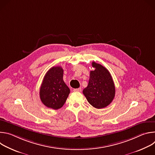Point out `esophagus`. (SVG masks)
<instances>
[{
	"mask_svg": "<svg viewBox=\"0 0 155 155\" xmlns=\"http://www.w3.org/2000/svg\"><path fill=\"white\" fill-rule=\"evenodd\" d=\"M73 91H75V92H81V88H75V89L73 90Z\"/></svg>",
	"mask_w": 155,
	"mask_h": 155,
	"instance_id": "34e87169",
	"label": "esophagus"
}]
</instances>
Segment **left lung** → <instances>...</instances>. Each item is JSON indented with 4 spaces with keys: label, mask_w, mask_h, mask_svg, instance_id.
Wrapping results in <instances>:
<instances>
[{
    "label": "left lung",
    "mask_w": 155,
    "mask_h": 155,
    "mask_svg": "<svg viewBox=\"0 0 155 155\" xmlns=\"http://www.w3.org/2000/svg\"><path fill=\"white\" fill-rule=\"evenodd\" d=\"M94 70L90 71L89 83L83 90L87 102L100 109L108 106L115 96V87L109 71L103 65L92 62Z\"/></svg>",
    "instance_id": "obj_1"
}]
</instances>
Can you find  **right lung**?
<instances>
[{
    "label": "right lung",
    "instance_id": "1",
    "mask_svg": "<svg viewBox=\"0 0 155 155\" xmlns=\"http://www.w3.org/2000/svg\"><path fill=\"white\" fill-rule=\"evenodd\" d=\"M63 69L51 68L43 78L40 89V97L46 107L57 110L61 108L70 93V89L63 80Z\"/></svg>",
    "mask_w": 155,
    "mask_h": 155
}]
</instances>
